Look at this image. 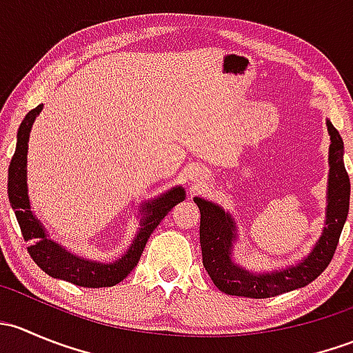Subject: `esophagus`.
<instances>
[{
  "label": "esophagus",
  "mask_w": 353,
  "mask_h": 353,
  "mask_svg": "<svg viewBox=\"0 0 353 353\" xmlns=\"http://www.w3.org/2000/svg\"><path fill=\"white\" fill-rule=\"evenodd\" d=\"M196 176H198V174H196ZM194 179H196V181H198V179H199V177H194Z\"/></svg>",
  "instance_id": "1"
}]
</instances>
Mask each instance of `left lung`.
Listing matches in <instances>:
<instances>
[{"instance_id": "obj_1", "label": "left lung", "mask_w": 353, "mask_h": 353, "mask_svg": "<svg viewBox=\"0 0 353 353\" xmlns=\"http://www.w3.org/2000/svg\"><path fill=\"white\" fill-rule=\"evenodd\" d=\"M330 133V179L326 222L321 237L307 258L299 265L270 273H252L232 261V243L236 241V223L222 206L203 198H194L199 220V244L203 266L216 288L229 295L266 299L305 287L318 279L333 259L340 234L350 205V179L343 163V140L333 124L326 121Z\"/></svg>"}]
</instances>
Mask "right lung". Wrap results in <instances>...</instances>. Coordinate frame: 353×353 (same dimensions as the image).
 <instances>
[{"mask_svg": "<svg viewBox=\"0 0 353 353\" xmlns=\"http://www.w3.org/2000/svg\"><path fill=\"white\" fill-rule=\"evenodd\" d=\"M42 110V104L32 109L23 117L22 124L17 133V148L13 154L12 162L8 167V198L12 203V208L19 220L20 230L25 241L32 243L28 245V254L32 256L37 266H41L42 272L48 273L54 279L66 280L78 287L99 288V287H112L119 283L121 280L130 275L131 270L137 266L145 244L150 239L152 232L157 229L163 216L170 212V208L183 201L186 193L181 186L172 188L170 191L163 193L162 196L150 199L143 205V213L140 222V230L134 236L133 244L126 251L123 258L114 263H99L92 259H85L81 256L73 254L63 245L56 244L46 234L44 227L41 225L35 215L30 210L27 193V150H28V134H30L32 124L35 117Z\"/></svg>", "mask_w": 353, "mask_h": 353, "instance_id": "1", "label": "right lung"}]
</instances>
